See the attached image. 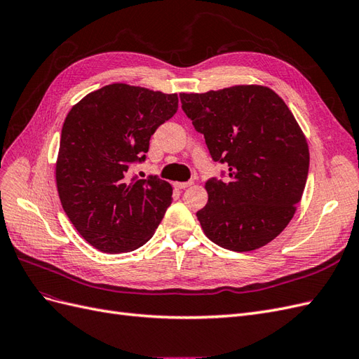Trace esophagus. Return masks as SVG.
<instances>
[{
    "mask_svg": "<svg viewBox=\"0 0 359 359\" xmlns=\"http://www.w3.org/2000/svg\"><path fill=\"white\" fill-rule=\"evenodd\" d=\"M190 186H193L191 181H189V182H173V187L178 189V190H184V189H187Z\"/></svg>",
    "mask_w": 359,
    "mask_h": 359,
    "instance_id": "34e87169",
    "label": "esophagus"
}]
</instances>
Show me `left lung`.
<instances>
[{
    "label": "left lung",
    "instance_id": "obj_1",
    "mask_svg": "<svg viewBox=\"0 0 359 359\" xmlns=\"http://www.w3.org/2000/svg\"><path fill=\"white\" fill-rule=\"evenodd\" d=\"M182 109L205 136L224 181L208 180V202L196 212L203 233L232 252H252L292 220L309 175L306 135L281 97L264 85L181 93Z\"/></svg>",
    "mask_w": 359,
    "mask_h": 359
}]
</instances>
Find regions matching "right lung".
Returning a JSON list of instances; mask_svg holds the SVG:
<instances>
[{"mask_svg": "<svg viewBox=\"0 0 359 359\" xmlns=\"http://www.w3.org/2000/svg\"><path fill=\"white\" fill-rule=\"evenodd\" d=\"M178 111V95L111 83L86 94L62 124L55 180L76 231L103 253H127L154 235L172 201L169 182L128 177L145 160L157 127Z\"/></svg>", "mask_w": 359, "mask_h": 359, "instance_id": "obj_1", "label": "right lung"}]
</instances>
